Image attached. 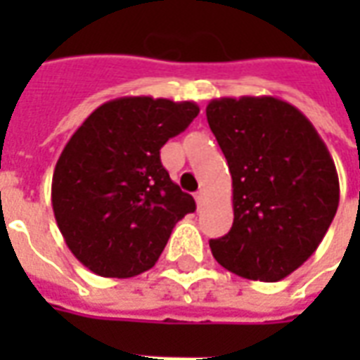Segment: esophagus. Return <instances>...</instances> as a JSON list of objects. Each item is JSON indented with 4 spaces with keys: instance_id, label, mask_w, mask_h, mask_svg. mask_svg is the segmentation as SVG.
<instances>
[{
    "instance_id": "obj_1",
    "label": "esophagus",
    "mask_w": 360,
    "mask_h": 360,
    "mask_svg": "<svg viewBox=\"0 0 360 360\" xmlns=\"http://www.w3.org/2000/svg\"><path fill=\"white\" fill-rule=\"evenodd\" d=\"M204 195H206V193H204L202 188H200V191H198V193H196V195H195L196 204H198V208H200V206H202V202H204Z\"/></svg>"
}]
</instances>
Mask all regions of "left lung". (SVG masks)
I'll use <instances>...</instances> for the list:
<instances>
[{
  "instance_id": "1",
  "label": "left lung",
  "mask_w": 360,
  "mask_h": 360,
  "mask_svg": "<svg viewBox=\"0 0 360 360\" xmlns=\"http://www.w3.org/2000/svg\"><path fill=\"white\" fill-rule=\"evenodd\" d=\"M206 119L233 181V226L210 239L212 255L241 278H287L318 249L340 204L324 141L274 96L212 100Z\"/></svg>"
}]
</instances>
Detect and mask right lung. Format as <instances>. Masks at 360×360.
Wrapping results in <instances>:
<instances>
[{
	"instance_id": "right-lung-1",
	"label": "right lung",
	"mask_w": 360,
	"mask_h": 360,
	"mask_svg": "<svg viewBox=\"0 0 360 360\" xmlns=\"http://www.w3.org/2000/svg\"><path fill=\"white\" fill-rule=\"evenodd\" d=\"M195 102L125 96L96 108L69 139L51 179L67 247L102 278L156 264L173 227L196 210L169 179L160 148L198 115Z\"/></svg>"
}]
</instances>
